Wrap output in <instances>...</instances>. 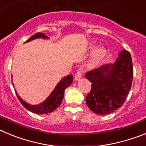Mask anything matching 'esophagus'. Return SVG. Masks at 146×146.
Wrapping results in <instances>:
<instances>
[{
	"label": "esophagus",
	"instance_id": "esophagus-1",
	"mask_svg": "<svg viewBox=\"0 0 146 146\" xmlns=\"http://www.w3.org/2000/svg\"><path fill=\"white\" fill-rule=\"evenodd\" d=\"M81 77H82V73H81V72H77L75 74V75H74V80H79Z\"/></svg>",
	"mask_w": 146,
	"mask_h": 146
}]
</instances>
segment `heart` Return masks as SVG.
I'll list each match as a JSON object with an SVG mask.
<instances>
[{
	"label": "heart",
	"mask_w": 146,
	"mask_h": 146,
	"mask_svg": "<svg viewBox=\"0 0 146 146\" xmlns=\"http://www.w3.org/2000/svg\"><path fill=\"white\" fill-rule=\"evenodd\" d=\"M107 55V50L104 47H99L94 50L91 59L88 61L87 68L88 69H94L100 65Z\"/></svg>",
	"instance_id": "1"
}]
</instances>
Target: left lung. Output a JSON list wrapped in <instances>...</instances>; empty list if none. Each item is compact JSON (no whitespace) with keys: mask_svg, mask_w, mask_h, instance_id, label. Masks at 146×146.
Returning <instances> with one entry per match:
<instances>
[{"mask_svg":"<svg viewBox=\"0 0 146 146\" xmlns=\"http://www.w3.org/2000/svg\"><path fill=\"white\" fill-rule=\"evenodd\" d=\"M85 77L91 82L86 98L89 109L98 115L111 113L124 103L131 89L133 66L131 54L123 50L113 64H106L88 72Z\"/></svg>","mask_w":146,"mask_h":146,"instance_id":"obj_1","label":"left lung"}]
</instances>
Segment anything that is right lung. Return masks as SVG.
<instances>
[{
  "label": "right lung",
  "instance_id": "right-lung-1",
  "mask_svg": "<svg viewBox=\"0 0 146 146\" xmlns=\"http://www.w3.org/2000/svg\"><path fill=\"white\" fill-rule=\"evenodd\" d=\"M38 38H49L47 36H45L43 33H36L31 36L29 39H28L25 42H28L31 40L36 39ZM73 82V75H68L64 77L60 82L58 83L56 87L55 88L52 92L51 93L50 96L46 99V100L42 102L41 104L32 105L28 103L23 101V99L20 97L17 93L16 92L18 99L20 100L23 106L25 107L28 110L32 112V113H36V114H47V113H52L56 108L60 106L61 104L62 100L64 96V91L66 88L70 86Z\"/></svg>",
  "mask_w": 146,
  "mask_h": 146
}]
</instances>
